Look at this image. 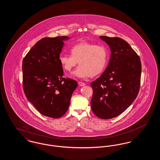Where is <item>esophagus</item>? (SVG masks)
<instances>
[{"mask_svg": "<svg viewBox=\"0 0 160 160\" xmlns=\"http://www.w3.org/2000/svg\"><path fill=\"white\" fill-rule=\"evenodd\" d=\"M78 85H79V86H85V85H86V84L84 83L81 82H78Z\"/></svg>", "mask_w": 160, "mask_h": 160, "instance_id": "obj_1", "label": "esophagus"}]
</instances>
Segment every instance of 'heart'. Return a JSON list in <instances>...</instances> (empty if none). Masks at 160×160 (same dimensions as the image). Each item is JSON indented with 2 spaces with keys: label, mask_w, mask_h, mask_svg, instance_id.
<instances>
[{
  "label": "heart",
  "mask_w": 160,
  "mask_h": 160,
  "mask_svg": "<svg viewBox=\"0 0 160 160\" xmlns=\"http://www.w3.org/2000/svg\"><path fill=\"white\" fill-rule=\"evenodd\" d=\"M71 55L61 54L59 60L63 69L71 72L80 65L74 72V76L79 78L97 76L103 72L108 62V53L103 46L82 42L72 46Z\"/></svg>",
  "instance_id": "heart-1"
}]
</instances>
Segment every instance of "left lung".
Wrapping results in <instances>:
<instances>
[{"instance_id":"left-lung-1","label":"left lung","mask_w":160,"mask_h":160,"mask_svg":"<svg viewBox=\"0 0 160 160\" xmlns=\"http://www.w3.org/2000/svg\"><path fill=\"white\" fill-rule=\"evenodd\" d=\"M110 46V59L105 71L91 83L92 112L103 119L123 112L137 97L140 86L142 65L128 43L119 37L100 36Z\"/></svg>"}]
</instances>
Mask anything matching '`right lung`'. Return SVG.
<instances>
[{"mask_svg": "<svg viewBox=\"0 0 160 160\" xmlns=\"http://www.w3.org/2000/svg\"><path fill=\"white\" fill-rule=\"evenodd\" d=\"M68 38H42L23 60V90L26 98L40 113L52 118H59L67 112L77 87V81L63 77L59 60L63 41Z\"/></svg>", "mask_w": 160, "mask_h": 160, "instance_id": "add662e5", "label": "right lung"}]
</instances>
